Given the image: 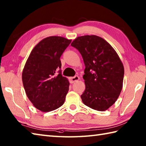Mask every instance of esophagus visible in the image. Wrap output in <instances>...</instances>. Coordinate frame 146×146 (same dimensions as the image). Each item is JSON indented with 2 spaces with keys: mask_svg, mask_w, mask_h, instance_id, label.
Instances as JSON below:
<instances>
[{
  "mask_svg": "<svg viewBox=\"0 0 146 146\" xmlns=\"http://www.w3.org/2000/svg\"><path fill=\"white\" fill-rule=\"evenodd\" d=\"M69 79H70V82L71 83H75V82L78 81V80L80 79V78H79L78 76H75L73 77H70Z\"/></svg>",
  "mask_w": 146,
  "mask_h": 146,
  "instance_id": "34e87169",
  "label": "esophagus"
}]
</instances>
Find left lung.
<instances>
[{"label": "left lung", "instance_id": "obj_1", "mask_svg": "<svg viewBox=\"0 0 146 146\" xmlns=\"http://www.w3.org/2000/svg\"><path fill=\"white\" fill-rule=\"evenodd\" d=\"M71 46L79 51L85 65L82 102L92 109L107 110L122 89L124 68L119 55L109 43L95 35L78 37Z\"/></svg>", "mask_w": 146, "mask_h": 146}]
</instances>
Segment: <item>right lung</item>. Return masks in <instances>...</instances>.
<instances>
[{"label": "right lung", "mask_w": 146, "mask_h": 146, "mask_svg": "<svg viewBox=\"0 0 146 146\" xmlns=\"http://www.w3.org/2000/svg\"><path fill=\"white\" fill-rule=\"evenodd\" d=\"M71 42L61 36H49L38 43L29 56L22 74L26 94L37 109L48 112L64 104L70 83L63 76L60 57Z\"/></svg>", "instance_id": "right-lung-1"}]
</instances>
